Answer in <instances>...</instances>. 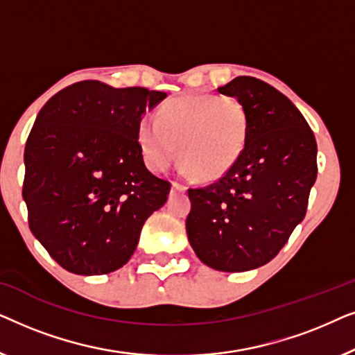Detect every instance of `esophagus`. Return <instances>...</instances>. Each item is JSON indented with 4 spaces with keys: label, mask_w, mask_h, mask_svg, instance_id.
<instances>
[{
    "label": "esophagus",
    "mask_w": 355,
    "mask_h": 355,
    "mask_svg": "<svg viewBox=\"0 0 355 355\" xmlns=\"http://www.w3.org/2000/svg\"><path fill=\"white\" fill-rule=\"evenodd\" d=\"M186 186H184V184H181V182H178V181H174L173 184H171V191L173 192H186Z\"/></svg>",
    "instance_id": "esophagus-1"
}]
</instances>
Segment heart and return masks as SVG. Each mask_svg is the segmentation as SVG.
I'll use <instances>...</instances> for the list:
<instances>
[{"label":"heart","instance_id":"1","mask_svg":"<svg viewBox=\"0 0 355 355\" xmlns=\"http://www.w3.org/2000/svg\"><path fill=\"white\" fill-rule=\"evenodd\" d=\"M249 111L231 95H189L164 101L155 124L139 125V145L147 166L164 171L178 158L198 181L223 176L241 157L249 135Z\"/></svg>","mask_w":355,"mask_h":355}]
</instances>
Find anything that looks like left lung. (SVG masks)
<instances>
[{"instance_id": "left-lung-1", "label": "left lung", "mask_w": 355, "mask_h": 355, "mask_svg": "<svg viewBox=\"0 0 355 355\" xmlns=\"http://www.w3.org/2000/svg\"><path fill=\"white\" fill-rule=\"evenodd\" d=\"M218 92L245 105L249 135L220 179L189 189L186 230L203 263L236 273L275 259L304 220L317 179V142L293 101L266 82L239 76Z\"/></svg>"}]
</instances>
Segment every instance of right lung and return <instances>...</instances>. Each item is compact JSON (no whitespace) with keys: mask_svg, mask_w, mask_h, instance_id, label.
I'll return each instance as SVG.
<instances>
[{"mask_svg":"<svg viewBox=\"0 0 355 355\" xmlns=\"http://www.w3.org/2000/svg\"><path fill=\"white\" fill-rule=\"evenodd\" d=\"M166 98L145 87L76 82L46 101L26 144L22 197L28 227L76 275L128 263L147 218L171 184L145 168L139 125Z\"/></svg>","mask_w":355,"mask_h":355,"instance_id":"add662e5","label":"right lung"}]
</instances>
